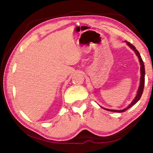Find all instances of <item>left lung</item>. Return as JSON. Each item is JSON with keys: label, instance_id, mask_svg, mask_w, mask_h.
<instances>
[{"label": "left lung", "instance_id": "obj_1", "mask_svg": "<svg viewBox=\"0 0 153 153\" xmlns=\"http://www.w3.org/2000/svg\"><path fill=\"white\" fill-rule=\"evenodd\" d=\"M126 44L127 45H128V46L130 47V48L132 49V50L134 51V53H136V56H138V58L139 59V61H140V74H141V76H140V85H139V88H138V91H137V94L136 96V97L134 98V99L131 101V102L129 104L128 107L126 108H123V109H121V110H114V109H108V108H103L105 110H107V111H112V112H117V113H123L124 111H126V110H128V108H129L130 107H132L134 105L136 104V103L138 101L140 100V98H141L142 97V92H143V90H144V77H145V69H144V62L142 61V59L141 58V56L140 55L139 52L136 50V48H135V46H133L131 44L129 43V42H127V41H124Z\"/></svg>", "mask_w": 153, "mask_h": 153}]
</instances>
